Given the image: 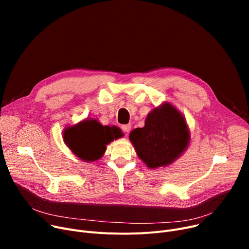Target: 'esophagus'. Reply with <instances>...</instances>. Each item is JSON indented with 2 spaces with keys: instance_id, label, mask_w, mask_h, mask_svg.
I'll return each mask as SVG.
<instances>
[{
  "instance_id": "34e87169",
  "label": "esophagus",
  "mask_w": 249,
  "mask_h": 249,
  "mask_svg": "<svg viewBox=\"0 0 249 249\" xmlns=\"http://www.w3.org/2000/svg\"><path fill=\"white\" fill-rule=\"evenodd\" d=\"M121 128H122V130H123V131H124L126 134H128V133L130 132V130H131V125H130V124L123 125Z\"/></svg>"
}]
</instances>
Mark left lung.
I'll return each instance as SVG.
<instances>
[{
  "label": "left lung",
  "mask_w": 249,
  "mask_h": 249,
  "mask_svg": "<svg viewBox=\"0 0 249 249\" xmlns=\"http://www.w3.org/2000/svg\"><path fill=\"white\" fill-rule=\"evenodd\" d=\"M129 139L138 158L150 169L172 164L190 144L185 117L171 103H162L146 117L144 127L132 130Z\"/></svg>",
  "instance_id": "obj_1"
}]
</instances>
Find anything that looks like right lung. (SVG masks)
I'll return each mask as SVG.
<instances>
[{"mask_svg": "<svg viewBox=\"0 0 249 249\" xmlns=\"http://www.w3.org/2000/svg\"><path fill=\"white\" fill-rule=\"evenodd\" d=\"M63 141L71 152L85 162L100 160L106 145L122 136L116 126H104L96 119H85L63 130Z\"/></svg>", "mask_w": 249, "mask_h": 249, "instance_id": "add662e5", "label": "right lung"}]
</instances>
